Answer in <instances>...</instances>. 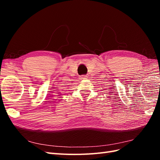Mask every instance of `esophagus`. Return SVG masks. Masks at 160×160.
Instances as JSON below:
<instances>
[{
  "label": "esophagus",
  "mask_w": 160,
  "mask_h": 160,
  "mask_svg": "<svg viewBox=\"0 0 160 160\" xmlns=\"http://www.w3.org/2000/svg\"><path fill=\"white\" fill-rule=\"evenodd\" d=\"M80 78H81L80 79H87V76H81Z\"/></svg>",
  "instance_id": "esophagus-1"
}]
</instances>
